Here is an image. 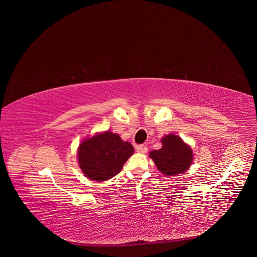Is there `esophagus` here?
Instances as JSON below:
<instances>
[{
	"instance_id": "obj_1",
	"label": "esophagus",
	"mask_w": 257,
	"mask_h": 257,
	"mask_svg": "<svg viewBox=\"0 0 257 257\" xmlns=\"http://www.w3.org/2000/svg\"><path fill=\"white\" fill-rule=\"evenodd\" d=\"M136 152L139 154H145L146 152H148V146H145L143 144L138 145V146H136Z\"/></svg>"
}]
</instances>
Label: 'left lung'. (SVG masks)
<instances>
[{
  "label": "left lung",
  "mask_w": 257,
  "mask_h": 257,
  "mask_svg": "<svg viewBox=\"0 0 257 257\" xmlns=\"http://www.w3.org/2000/svg\"><path fill=\"white\" fill-rule=\"evenodd\" d=\"M162 149L150 153L159 171L165 176H176L185 173L193 163V152L190 146L175 134L162 138Z\"/></svg>",
  "instance_id": "obj_1"
}]
</instances>
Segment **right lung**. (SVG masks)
Here are the masks:
<instances>
[{
	"instance_id": "right-lung-1",
	"label": "right lung",
	"mask_w": 257,
	"mask_h": 257,
	"mask_svg": "<svg viewBox=\"0 0 257 257\" xmlns=\"http://www.w3.org/2000/svg\"><path fill=\"white\" fill-rule=\"evenodd\" d=\"M78 163L82 173L92 181H105L119 174L133 155L131 143L109 131L97 133L83 140L78 149Z\"/></svg>"
}]
</instances>
